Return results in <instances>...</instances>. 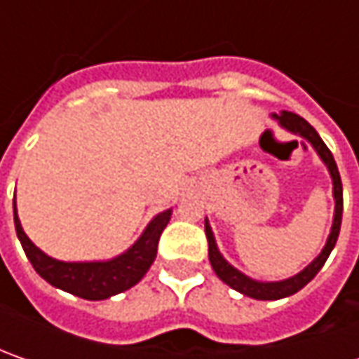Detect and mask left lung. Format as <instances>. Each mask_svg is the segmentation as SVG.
Wrapping results in <instances>:
<instances>
[{"instance_id": "obj_1", "label": "left lung", "mask_w": 359, "mask_h": 359, "mask_svg": "<svg viewBox=\"0 0 359 359\" xmlns=\"http://www.w3.org/2000/svg\"><path fill=\"white\" fill-rule=\"evenodd\" d=\"M273 118L280 121V126L285 128L287 131L296 133V135H302L304 140H308L318 156L322 158L327 170H330V175H332V182H334V200H336V212H334V224H332V231L327 236V241H325L324 250L322 254L318 255L310 266L306 269H302L299 273H296L294 278H287V280H282V282H257V280H252L248 278L245 273H241L240 269H236L231 264H228L224 259V255L219 254L217 245H215V238L212 233V228L210 224L205 222V238H208V255H210V264L214 268L215 276L222 280L224 283H228L231 290L240 292L243 296L254 297V299H282V297L292 296L299 292L304 285L316 278V273L320 269L324 268L325 259L330 257L336 241H338L339 236V228H341V212H344V194H341V177H339L338 165H336V159L332 156V151L327 149V145L322 142V137L318 135V131L311 128L310 123L306 121L304 118H299L296 114L292 111H282V116H276Z\"/></svg>"}]
</instances>
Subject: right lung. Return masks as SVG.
<instances>
[{"mask_svg":"<svg viewBox=\"0 0 359 359\" xmlns=\"http://www.w3.org/2000/svg\"><path fill=\"white\" fill-rule=\"evenodd\" d=\"M172 217V210L158 214L145 228L142 238L131 245L126 254L107 262H60L46 255L35 248L32 240L21 229L15 201H13V222L21 241V248L32 262L34 269L53 287L69 292L83 299H107L130 290L140 282L145 271L154 264L158 254V241Z\"/></svg>","mask_w":359,"mask_h":359,"instance_id":"1","label":"right lung"}]
</instances>
